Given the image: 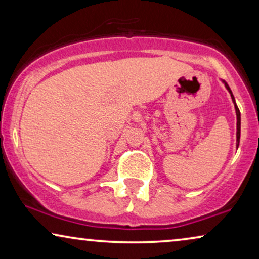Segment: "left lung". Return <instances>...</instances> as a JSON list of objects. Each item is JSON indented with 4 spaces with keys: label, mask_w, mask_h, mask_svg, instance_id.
I'll use <instances>...</instances> for the list:
<instances>
[{
    "label": "left lung",
    "mask_w": 259,
    "mask_h": 259,
    "mask_svg": "<svg viewBox=\"0 0 259 259\" xmlns=\"http://www.w3.org/2000/svg\"><path fill=\"white\" fill-rule=\"evenodd\" d=\"M226 88H228V91L230 92V94H231V98L233 102H235V98H233L232 95V92L230 90V87L228 86V83H225ZM235 108H236V114H237V146H239V138H240V112H239V108L237 107L236 102H235Z\"/></svg>",
    "instance_id": "8db88e82"
}]
</instances>
